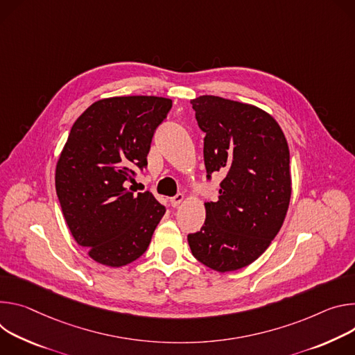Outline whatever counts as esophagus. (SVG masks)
Returning a JSON list of instances; mask_svg holds the SVG:
<instances>
[{
    "instance_id": "obj_1",
    "label": "esophagus",
    "mask_w": 355,
    "mask_h": 355,
    "mask_svg": "<svg viewBox=\"0 0 355 355\" xmlns=\"http://www.w3.org/2000/svg\"><path fill=\"white\" fill-rule=\"evenodd\" d=\"M183 200H184V196L182 193H179V194L175 196V198H172L169 202H171L172 207H178V206H180L183 203Z\"/></svg>"
}]
</instances>
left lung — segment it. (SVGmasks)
I'll list each match as a JSON object with an SVG mask.
<instances>
[{
  "mask_svg": "<svg viewBox=\"0 0 355 355\" xmlns=\"http://www.w3.org/2000/svg\"><path fill=\"white\" fill-rule=\"evenodd\" d=\"M205 137L207 178L223 172L218 200L205 203L206 221L189 234L191 254L217 272L258 259L286 217L292 178L284 131L266 111L217 96L190 100Z\"/></svg>",
  "mask_w": 355,
  "mask_h": 355,
  "instance_id": "obj_1",
  "label": "left lung"
}]
</instances>
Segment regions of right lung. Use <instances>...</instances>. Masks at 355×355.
Here are the masks:
<instances>
[{"label": "right lung", "mask_w": 355, "mask_h": 355, "mask_svg": "<svg viewBox=\"0 0 355 355\" xmlns=\"http://www.w3.org/2000/svg\"><path fill=\"white\" fill-rule=\"evenodd\" d=\"M172 100L123 96L93 103L74 121L56 164L55 184L73 239L92 259L120 268L148 248L165 207L125 187L146 156Z\"/></svg>", "instance_id": "right-lung-1"}]
</instances>
